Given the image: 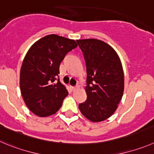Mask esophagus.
I'll return each mask as SVG.
<instances>
[{
  "label": "esophagus",
  "instance_id": "1",
  "mask_svg": "<svg viewBox=\"0 0 154 154\" xmlns=\"http://www.w3.org/2000/svg\"><path fill=\"white\" fill-rule=\"evenodd\" d=\"M77 88H78V87H77V86H76V87H71V89H72V90H77Z\"/></svg>",
  "mask_w": 154,
  "mask_h": 154
}]
</instances>
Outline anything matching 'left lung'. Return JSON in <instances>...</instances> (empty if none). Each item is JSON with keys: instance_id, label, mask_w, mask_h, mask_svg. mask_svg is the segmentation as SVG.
<instances>
[{"instance_id": "left-lung-1", "label": "left lung", "mask_w": 154, "mask_h": 154, "mask_svg": "<svg viewBox=\"0 0 154 154\" xmlns=\"http://www.w3.org/2000/svg\"><path fill=\"white\" fill-rule=\"evenodd\" d=\"M84 53L87 66V99L79 104L87 119L100 122L117 109L124 93L125 80L122 62L109 45L95 38L77 40Z\"/></svg>"}]
</instances>
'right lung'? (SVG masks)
Masks as SVG:
<instances>
[{"label": "right lung", "mask_w": 154, "mask_h": 154, "mask_svg": "<svg viewBox=\"0 0 154 154\" xmlns=\"http://www.w3.org/2000/svg\"><path fill=\"white\" fill-rule=\"evenodd\" d=\"M77 46L74 39L51 34L30 47L20 69V87L32 112L46 117L61 107L68 92L58 78L60 64L67 53Z\"/></svg>", "instance_id": "1"}]
</instances>
